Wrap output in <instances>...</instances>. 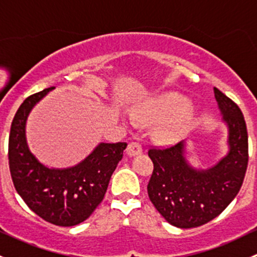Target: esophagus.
Masks as SVG:
<instances>
[{
    "label": "esophagus",
    "mask_w": 257,
    "mask_h": 257,
    "mask_svg": "<svg viewBox=\"0 0 257 257\" xmlns=\"http://www.w3.org/2000/svg\"><path fill=\"white\" fill-rule=\"evenodd\" d=\"M142 152H143V149H142V145L139 143H137V142H131V143L128 144V148H126V154H128L129 157L138 155V154H141Z\"/></svg>",
    "instance_id": "esophagus-1"
}]
</instances>
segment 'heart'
<instances>
[{"mask_svg":"<svg viewBox=\"0 0 257 257\" xmlns=\"http://www.w3.org/2000/svg\"><path fill=\"white\" fill-rule=\"evenodd\" d=\"M188 100L175 93H168L150 102L147 107L137 112V116L142 120H165L155 129V134L162 141H173L188 124L190 113L185 110Z\"/></svg>","mask_w":257,"mask_h":257,"instance_id":"1","label":"heart"}]
</instances>
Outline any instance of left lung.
I'll use <instances>...</instances> for the list:
<instances>
[{"mask_svg":"<svg viewBox=\"0 0 257 257\" xmlns=\"http://www.w3.org/2000/svg\"><path fill=\"white\" fill-rule=\"evenodd\" d=\"M214 93L229 129V153L216 165L206 170L190 167L184 142L148 150L154 164L148 195L160 215L180 229L198 227L221 214L239 193L247 169V129L242 113L217 88Z\"/></svg>","mask_w":257,"mask_h":257,"instance_id":"left-lung-1","label":"left lung"}]
</instances>
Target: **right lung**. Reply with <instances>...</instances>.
Here are the masks:
<instances>
[{"label": "right lung", "instance_id": "1", "mask_svg": "<svg viewBox=\"0 0 257 257\" xmlns=\"http://www.w3.org/2000/svg\"><path fill=\"white\" fill-rule=\"evenodd\" d=\"M49 87L26 98L11 124L9 164L17 193L35 214L57 226H74L102 203L110 177L123 158L126 143H100L76 167L49 169L30 152L26 120Z\"/></svg>", "mask_w": 257, "mask_h": 257}]
</instances>
